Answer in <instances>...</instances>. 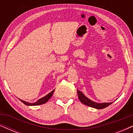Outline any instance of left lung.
Masks as SVG:
<instances>
[{
  "label": "left lung",
  "instance_id": "8db88e82",
  "mask_svg": "<svg viewBox=\"0 0 133 133\" xmlns=\"http://www.w3.org/2000/svg\"><path fill=\"white\" fill-rule=\"evenodd\" d=\"M77 94H78V97L81 102L83 104L87 106L92 107V108H96V109H103L106 108V107H108L109 105H110L112 102H105V103H97L95 102L91 101L90 99H88V97H87L84 94H83L81 91H80L79 90L77 91Z\"/></svg>",
  "mask_w": 133,
  "mask_h": 133
}]
</instances>
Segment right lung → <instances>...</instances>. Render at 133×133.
<instances>
[{
	"mask_svg": "<svg viewBox=\"0 0 133 133\" xmlns=\"http://www.w3.org/2000/svg\"><path fill=\"white\" fill-rule=\"evenodd\" d=\"M54 90H55V89H54V90H52L51 92H50V93H48L47 95H46L44 97L41 98V99H40L38 100L37 101L35 102L34 103H30V102H26V101H23V100H21L19 99L20 101H21L22 102L24 103L25 105H28V106H36V105H42L43 103H45L47 101H48L49 99H50L51 97V96H52V94H53V92L54 91Z\"/></svg>",
	"mask_w": 133,
	"mask_h": 133,
	"instance_id": "add662e5",
	"label": "right lung"
}]
</instances>
